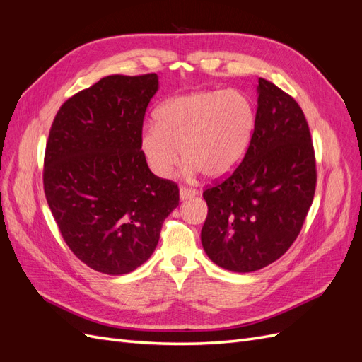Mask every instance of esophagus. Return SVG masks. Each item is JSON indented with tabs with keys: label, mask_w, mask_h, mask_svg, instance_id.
I'll list each match as a JSON object with an SVG mask.
<instances>
[{
	"label": "esophagus",
	"mask_w": 362,
	"mask_h": 362,
	"mask_svg": "<svg viewBox=\"0 0 362 362\" xmlns=\"http://www.w3.org/2000/svg\"><path fill=\"white\" fill-rule=\"evenodd\" d=\"M196 194H198V190H194V189H192V187H185V185H184V187L180 189V198H181L182 201L194 198Z\"/></svg>",
	"instance_id": "esophagus-1"
}]
</instances>
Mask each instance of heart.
<instances>
[{
  "mask_svg": "<svg viewBox=\"0 0 362 362\" xmlns=\"http://www.w3.org/2000/svg\"><path fill=\"white\" fill-rule=\"evenodd\" d=\"M156 120L141 129L140 151L157 177L169 178L182 154L189 172L223 178L247 154L257 110L242 90H202L170 98Z\"/></svg>",
  "mask_w": 362,
  "mask_h": 362,
  "instance_id": "heart-1",
  "label": "heart"
}]
</instances>
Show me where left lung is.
<instances>
[{
	"label": "left lung",
	"mask_w": 362,
	"mask_h": 362,
	"mask_svg": "<svg viewBox=\"0 0 362 362\" xmlns=\"http://www.w3.org/2000/svg\"><path fill=\"white\" fill-rule=\"evenodd\" d=\"M315 156L299 104L258 80L257 128L246 157L204 192L205 254L218 267L255 272L281 258L298 238L314 199Z\"/></svg>",
	"instance_id": "8db88e82"
}]
</instances>
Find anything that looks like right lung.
I'll list each match as a JSON object with an SVG mask.
<instances>
[{
	"instance_id": "add662e5",
	"label": "right lung",
	"mask_w": 362,
	"mask_h": 362,
	"mask_svg": "<svg viewBox=\"0 0 362 362\" xmlns=\"http://www.w3.org/2000/svg\"><path fill=\"white\" fill-rule=\"evenodd\" d=\"M157 74L108 75L71 96L54 117L43 190L74 255L105 275H125L152 255L180 204L173 181L156 177L140 133Z\"/></svg>"
}]
</instances>
